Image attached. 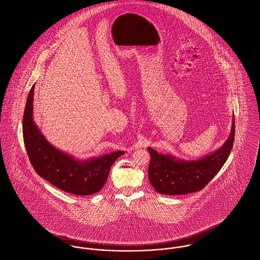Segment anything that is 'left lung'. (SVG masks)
Listing matches in <instances>:
<instances>
[{
    "label": "left lung",
    "mask_w": 260,
    "mask_h": 260,
    "mask_svg": "<svg viewBox=\"0 0 260 260\" xmlns=\"http://www.w3.org/2000/svg\"><path fill=\"white\" fill-rule=\"evenodd\" d=\"M234 138L235 118L233 115L231 133L224 145L198 160H183L148 148L151 155L148 173L152 186L158 193L167 196L200 191L226 163L233 147Z\"/></svg>",
    "instance_id": "1"
}]
</instances>
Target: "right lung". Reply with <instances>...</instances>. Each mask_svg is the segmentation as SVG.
Masks as SVG:
<instances>
[{
	"mask_svg": "<svg viewBox=\"0 0 260 260\" xmlns=\"http://www.w3.org/2000/svg\"><path fill=\"white\" fill-rule=\"evenodd\" d=\"M33 97L34 85L27 97L22 126L26 151L36 173L55 187L75 196L98 192L104 186L112 164L124 152L79 160L55 148L33 119Z\"/></svg>",
	"mask_w": 260,
	"mask_h": 260,
	"instance_id": "right-lung-1",
	"label": "right lung"
}]
</instances>
